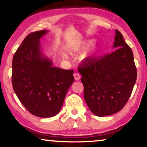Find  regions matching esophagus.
<instances>
[{"mask_svg": "<svg viewBox=\"0 0 147 147\" xmlns=\"http://www.w3.org/2000/svg\"><path fill=\"white\" fill-rule=\"evenodd\" d=\"M73 76L74 77V79H75V80H78L80 79V75L78 73H74Z\"/></svg>", "mask_w": 147, "mask_h": 147, "instance_id": "obj_1", "label": "esophagus"}]
</instances>
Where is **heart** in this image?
I'll list each match as a JSON object with an SVG mask.
<instances>
[{"mask_svg": "<svg viewBox=\"0 0 147 147\" xmlns=\"http://www.w3.org/2000/svg\"><path fill=\"white\" fill-rule=\"evenodd\" d=\"M94 43L93 40H89V41H86L84 42V43L82 45L78 47V49H76L75 50H74V52H80V51H83L84 50H86V49H88L89 47H90L92 44ZM99 53V49H98V47H93V49L91 50V51L89 53L88 55H86V58L88 59V58H91L93 57H94L95 56L97 55V54ZM62 56L63 57L65 58H68V54H67L65 52H63L61 53Z\"/></svg>", "mask_w": 147, "mask_h": 147, "instance_id": "b5f03b06", "label": "heart"}]
</instances>
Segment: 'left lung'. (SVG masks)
Returning <instances> with one entry per match:
<instances>
[{
	"instance_id": "obj_1",
	"label": "left lung",
	"mask_w": 147,
	"mask_h": 147,
	"mask_svg": "<svg viewBox=\"0 0 147 147\" xmlns=\"http://www.w3.org/2000/svg\"><path fill=\"white\" fill-rule=\"evenodd\" d=\"M113 48L117 49L99 58L86 59L79 67L84 99L94 115L117 113L127 102L137 78L132 51L123 35L115 30Z\"/></svg>"
}]
</instances>
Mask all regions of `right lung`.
<instances>
[{
	"label": "right lung",
	"mask_w": 147,
	"mask_h": 147,
	"mask_svg": "<svg viewBox=\"0 0 147 147\" xmlns=\"http://www.w3.org/2000/svg\"><path fill=\"white\" fill-rule=\"evenodd\" d=\"M47 30L30 34L15 53L12 61V85L19 100L30 113L39 117L57 115L69 87L73 70L53 67L41 51L39 39Z\"/></svg>",
	"instance_id": "right-lung-1"
}]
</instances>
